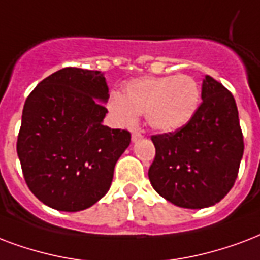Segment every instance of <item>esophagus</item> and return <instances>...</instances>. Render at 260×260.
I'll return each instance as SVG.
<instances>
[{"label":"esophagus","mask_w":260,"mask_h":260,"mask_svg":"<svg viewBox=\"0 0 260 260\" xmlns=\"http://www.w3.org/2000/svg\"><path fill=\"white\" fill-rule=\"evenodd\" d=\"M140 139H143V135L140 134V132H134L132 134V142H139Z\"/></svg>","instance_id":"34e87169"}]
</instances>
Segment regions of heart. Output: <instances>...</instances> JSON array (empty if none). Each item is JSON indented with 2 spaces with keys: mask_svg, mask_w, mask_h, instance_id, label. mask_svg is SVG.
Wrapping results in <instances>:
<instances>
[{
  "mask_svg": "<svg viewBox=\"0 0 260 260\" xmlns=\"http://www.w3.org/2000/svg\"><path fill=\"white\" fill-rule=\"evenodd\" d=\"M199 101L201 90L191 76L142 77L128 83L122 96L113 92L108 109L120 125H134L138 114H144L151 128L169 132L191 120Z\"/></svg>",
  "mask_w": 260,
  "mask_h": 260,
  "instance_id": "b5f03b06",
  "label": "heart"
}]
</instances>
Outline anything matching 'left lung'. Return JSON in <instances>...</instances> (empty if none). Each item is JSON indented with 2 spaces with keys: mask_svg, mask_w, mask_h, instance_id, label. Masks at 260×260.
Masks as SVG:
<instances>
[{
  "mask_svg": "<svg viewBox=\"0 0 260 260\" xmlns=\"http://www.w3.org/2000/svg\"><path fill=\"white\" fill-rule=\"evenodd\" d=\"M202 104L178 129L152 135L148 178L162 198L184 209L222 201L235 185L244 152L239 112L228 88L206 75Z\"/></svg>",
  "mask_w": 260,
  "mask_h": 260,
  "instance_id": "left-lung-1",
  "label": "left lung"
}]
</instances>
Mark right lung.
I'll return each mask as SVG.
<instances>
[{"label":"right lung","mask_w":260,"mask_h":260,"mask_svg":"<svg viewBox=\"0 0 260 260\" xmlns=\"http://www.w3.org/2000/svg\"><path fill=\"white\" fill-rule=\"evenodd\" d=\"M108 92L101 72L68 67L25 99L17 155L29 191L51 209H88L110 188L131 134L102 124Z\"/></svg>","instance_id":"add662e5"}]
</instances>
